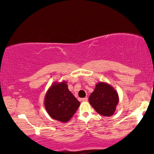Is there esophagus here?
<instances>
[{
	"mask_svg": "<svg viewBox=\"0 0 154 154\" xmlns=\"http://www.w3.org/2000/svg\"><path fill=\"white\" fill-rule=\"evenodd\" d=\"M88 100V97H85V98H83V99H82L81 100L83 101V102H87Z\"/></svg>",
	"mask_w": 154,
	"mask_h": 154,
	"instance_id": "1",
	"label": "esophagus"
}]
</instances>
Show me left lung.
<instances>
[{"label":"left lung","instance_id":"left-lung-1","mask_svg":"<svg viewBox=\"0 0 154 154\" xmlns=\"http://www.w3.org/2000/svg\"><path fill=\"white\" fill-rule=\"evenodd\" d=\"M119 101L116 90L105 82L96 84L93 92L89 97V102L100 115L111 116L114 113Z\"/></svg>","mask_w":154,"mask_h":154}]
</instances>
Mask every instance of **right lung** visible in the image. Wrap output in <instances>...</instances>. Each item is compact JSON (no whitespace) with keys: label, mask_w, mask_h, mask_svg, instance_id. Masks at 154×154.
<instances>
[{"label":"right lung","mask_w":154,"mask_h":154,"mask_svg":"<svg viewBox=\"0 0 154 154\" xmlns=\"http://www.w3.org/2000/svg\"><path fill=\"white\" fill-rule=\"evenodd\" d=\"M44 106L50 117L66 123L77 111L80 102L69 91L66 81L54 82L46 92Z\"/></svg>","instance_id":"right-lung-1"}]
</instances>
